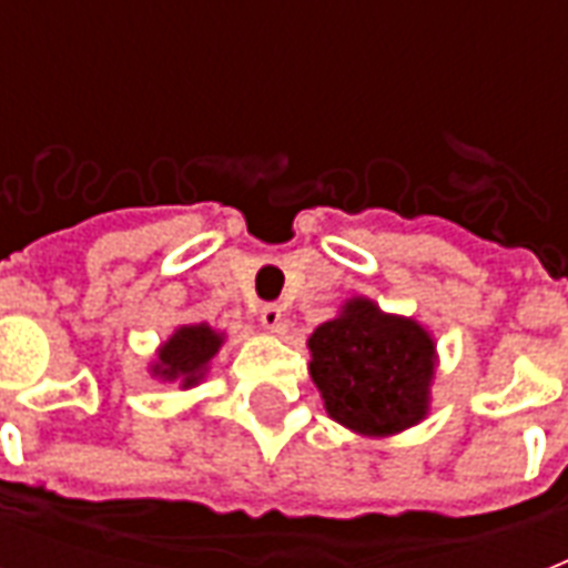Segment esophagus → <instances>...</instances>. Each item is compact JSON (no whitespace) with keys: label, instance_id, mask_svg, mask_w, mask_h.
<instances>
[{"label":"esophagus","instance_id":"34e87169","mask_svg":"<svg viewBox=\"0 0 568 568\" xmlns=\"http://www.w3.org/2000/svg\"><path fill=\"white\" fill-rule=\"evenodd\" d=\"M258 318L265 324L271 333H283V306L280 303H265L262 310H258Z\"/></svg>","mask_w":568,"mask_h":568}]
</instances>
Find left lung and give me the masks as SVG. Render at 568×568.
<instances>
[{
	"label": "left lung",
	"instance_id": "8db88e82",
	"mask_svg": "<svg viewBox=\"0 0 568 568\" xmlns=\"http://www.w3.org/2000/svg\"><path fill=\"white\" fill-rule=\"evenodd\" d=\"M310 374L327 413L363 436H392L427 415L436 347L422 324L354 297L310 338Z\"/></svg>",
	"mask_w": 568,
	"mask_h": 568
}]
</instances>
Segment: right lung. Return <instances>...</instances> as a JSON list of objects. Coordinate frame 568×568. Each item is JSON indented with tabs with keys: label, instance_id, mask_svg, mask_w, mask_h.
<instances>
[{
	"label": "right lung",
	"instance_id": "obj_1",
	"mask_svg": "<svg viewBox=\"0 0 568 568\" xmlns=\"http://www.w3.org/2000/svg\"><path fill=\"white\" fill-rule=\"evenodd\" d=\"M223 345L221 333H214L209 324L180 327L159 351V363L153 374L162 379H180L182 388L196 386L205 374V365Z\"/></svg>",
	"mask_w": 568,
	"mask_h": 568
}]
</instances>
